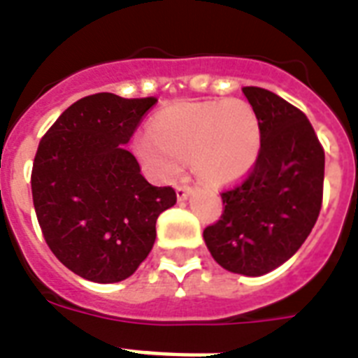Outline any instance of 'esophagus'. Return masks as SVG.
<instances>
[{"label":"esophagus","mask_w":358,"mask_h":358,"mask_svg":"<svg viewBox=\"0 0 358 358\" xmlns=\"http://www.w3.org/2000/svg\"><path fill=\"white\" fill-rule=\"evenodd\" d=\"M191 193V187L189 185H184V184H180L176 185V196H178V201H184V199H187Z\"/></svg>","instance_id":"esophagus-1"}]
</instances>
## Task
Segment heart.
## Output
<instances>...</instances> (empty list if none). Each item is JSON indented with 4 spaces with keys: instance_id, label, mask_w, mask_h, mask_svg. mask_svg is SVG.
I'll return each instance as SVG.
<instances>
[{
    "instance_id": "b5f03b06",
    "label": "heart",
    "mask_w": 358,
    "mask_h": 358,
    "mask_svg": "<svg viewBox=\"0 0 358 358\" xmlns=\"http://www.w3.org/2000/svg\"><path fill=\"white\" fill-rule=\"evenodd\" d=\"M260 146V117L241 98L174 103L157 115L152 129L135 137V154L157 178H174L193 157L196 173L213 184L249 173Z\"/></svg>"
}]
</instances>
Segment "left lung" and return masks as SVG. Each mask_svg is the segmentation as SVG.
Returning a JSON list of instances; mask_svg holds the SVG:
<instances>
[{"label":"left lung","mask_w":358,"mask_h":358,"mask_svg":"<svg viewBox=\"0 0 358 358\" xmlns=\"http://www.w3.org/2000/svg\"><path fill=\"white\" fill-rule=\"evenodd\" d=\"M262 124V146L245 180L221 193L223 213L204 229L213 260L260 277L282 266L314 229L323 202L325 152L306 115L260 87H243Z\"/></svg>","instance_id":"8db88e82"}]
</instances>
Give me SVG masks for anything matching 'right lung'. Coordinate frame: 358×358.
I'll return each mask as SVG.
<instances>
[{
    "mask_svg": "<svg viewBox=\"0 0 358 358\" xmlns=\"http://www.w3.org/2000/svg\"><path fill=\"white\" fill-rule=\"evenodd\" d=\"M157 98L98 92L72 103L36 148L31 191L48 247L92 282L131 277L176 191L148 184L124 145Z\"/></svg>",
    "mask_w": 358,
    "mask_h": 358,
    "instance_id": "obj_1",
    "label": "right lung"
}]
</instances>
